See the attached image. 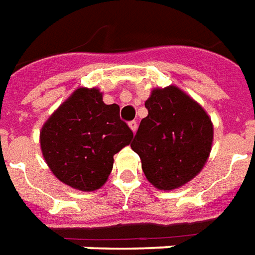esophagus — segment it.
Returning a JSON list of instances; mask_svg holds the SVG:
<instances>
[{"mask_svg": "<svg viewBox=\"0 0 255 255\" xmlns=\"http://www.w3.org/2000/svg\"><path fill=\"white\" fill-rule=\"evenodd\" d=\"M128 126H129V128L132 129V132H135V131H136V128H138V123L135 122V120H132V122L128 123Z\"/></svg>", "mask_w": 255, "mask_h": 255, "instance_id": "obj_1", "label": "esophagus"}]
</instances>
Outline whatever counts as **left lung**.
I'll return each mask as SVG.
<instances>
[{"label": "left lung", "mask_w": 255, "mask_h": 255, "mask_svg": "<svg viewBox=\"0 0 255 255\" xmlns=\"http://www.w3.org/2000/svg\"><path fill=\"white\" fill-rule=\"evenodd\" d=\"M144 106L149 115L139 124L131 147L154 187H180L197 176L208 160L213 142L212 122L175 86L153 90Z\"/></svg>", "instance_id": "1"}]
</instances>
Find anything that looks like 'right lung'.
I'll list each match as a JSON object with an SVG mask.
<instances>
[{
	"mask_svg": "<svg viewBox=\"0 0 255 255\" xmlns=\"http://www.w3.org/2000/svg\"><path fill=\"white\" fill-rule=\"evenodd\" d=\"M132 138L119 105H106L98 90L83 87L45 123L41 147L58 180L80 191H94L111 175L113 155Z\"/></svg>",
	"mask_w": 255,
	"mask_h": 255,
	"instance_id": "add662e5",
	"label": "right lung"
}]
</instances>
